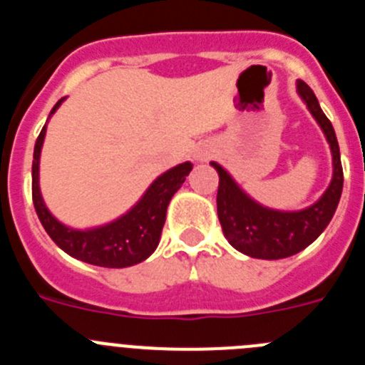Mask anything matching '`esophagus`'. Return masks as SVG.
Returning a JSON list of instances; mask_svg holds the SVG:
<instances>
[{"instance_id": "esophagus-1", "label": "esophagus", "mask_w": 365, "mask_h": 365, "mask_svg": "<svg viewBox=\"0 0 365 365\" xmlns=\"http://www.w3.org/2000/svg\"><path fill=\"white\" fill-rule=\"evenodd\" d=\"M208 157H210V150H208V148H201V150L195 151V159L201 160V163L208 159Z\"/></svg>"}]
</instances>
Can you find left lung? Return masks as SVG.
I'll return each mask as SVG.
<instances>
[{"mask_svg": "<svg viewBox=\"0 0 365 365\" xmlns=\"http://www.w3.org/2000/svg\"><path fill=\"white\" fill-rule=\"evenodd\" d=\"M296 87L311 115L320 124L333 153V179L314 205L298 212H282L261 206L248 197L225 168L212 163L219 173L217 215L222 234L235 250L257 259H283L307 248L331 222L344 188L340 148L333 124L322 111L311 87L303 80H298Z\"/></svg>", "mask_w": 365, "mask_h": 365, "instance_id": "left-lung-1", "label": "left lung"}]
</instances>
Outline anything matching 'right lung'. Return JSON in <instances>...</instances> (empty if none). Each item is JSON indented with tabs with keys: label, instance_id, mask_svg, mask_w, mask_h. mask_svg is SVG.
Instances as JSON below:
<instances>
[{
	"label": "right lung",
	"instance_id": "1",
	"mask_svg": "<svg viewBox=\"0 0 365 365\" xmlns=\"http://www.w3.org/2000/svg\"><path fill=\"white\" fill-rule=\"evenodd\" d=\"M66 98L56 102L51 115H54L60 104ZM49 115V117H51ZM47 128L43 125L34 144V160H32V202L36 208L40 222L51 240L62 248L63 252L86 261L89 265L108 267V269H124V267L137 265L153 254L163 234L164 221H166L168 205L172 201L173 193L185 182L188 173L192 172V163H182L179 166L164 172L163 175L151 182L140 201L115 221L104 227L89 228V230H76L62 225L45 206L40 192V153L43 146V138Z\"/></svg>",
	"mask_w": 365,
	"mask_h": 365
}]
</instances>
